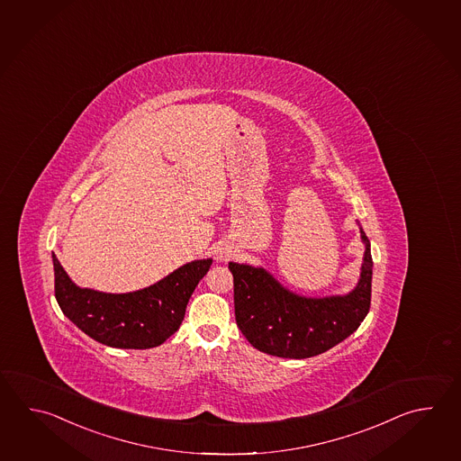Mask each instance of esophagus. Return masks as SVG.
<instances>
[{"label": "esophagus", "mask_w": 461, "mask_h": 461, "mask_svg": "<svg viewBox=\"0 0 461 461\" xmlns=\"http://www.w3.org/2000/svg\"><path fill=\"white\" fill-rule=\"evenodd\" d=\"M220 259H226V254L225 253H220V256H218Z\"/></svg>", "instance_id": "esophagus-1"}]
</instances>
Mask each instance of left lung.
<instances>
[{
	"label": "left lung",
	"instance_id": "8db88e82",
	"mask_svg": "<svg viewBox=\"0 0 461 461\" xmlns=\"http://www.w3.org/2000/svg\"><path fill=\"white\" fill-rule=\"evenodd\" d=\"M361 279L348 295L305 299L284 289L261 267L230 263L235 285L238 329L256 349L273 357L303 359L325 353L348 339L371 307L373 258L369 240Z\"/></svg>",
	"mask_w": 461,
	"mask_h": 461
}]
</instances>
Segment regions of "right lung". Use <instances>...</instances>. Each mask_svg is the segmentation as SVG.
<instances>
[{"mask_svg": "<svg viewBox=\"0 0 461 461\" xmlns=\"http://www.w3.org/2000/svg\"><path fill=\"white\" fill-rule=\"evenodd\" d=\"M54 261V291L67 319L106 347L146 349L159 347L179 330L188 299L208 273L212 259L194 261L142 291L104 294L80 289Z\"/></svg>", "mask_w": 461, "mask_h": 461, "instance_id": "obj_1", "label": "right lung"}]
</instances>
